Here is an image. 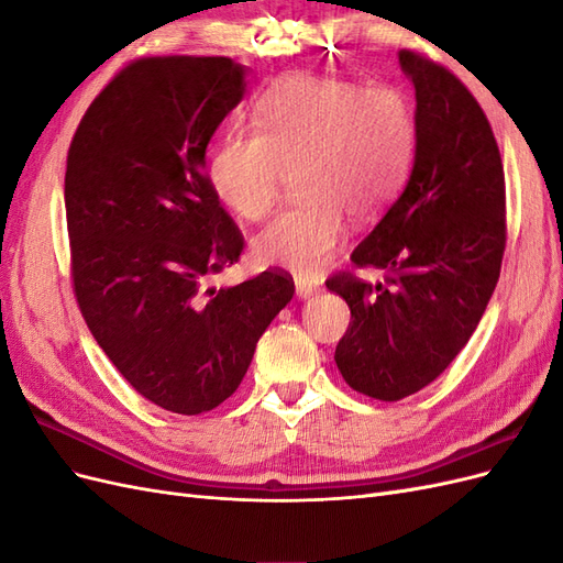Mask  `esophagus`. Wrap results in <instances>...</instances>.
Instances as JSON below:
<instances>
[{
  "instance_id": "34e87169",
  "label": "esophagus",
  "mask_w": 563,
  "mask_h": 563,
  "mask_svg": "<svg viewBox=\"0 0 563 563\" xmlns=\"http://www.w3.org/2000/svg\"><path fill=\"white\" fill-rule=\"evenodd\" d=\"M319 291V284H314L312 279H305V277H296V296L298 298H310Z\"/></svg>"
}]
</instances>
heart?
Instances as JSON below:
<instances>
[{"label":"heart","mask_w":563,"mask_h":563,"mask_svg":"<svg viewBox=\"0 0 563 563\" xmlns=\"http://www.w3.org/2000/svg\"><path fill=\"white\" fill-rule=\"evenodd\" d=\"M251 126L232 129L209 157L218 201L244 220L277 203L286 172L300 199L253 240L255 258L314 275L345 234V213L385 211L411 168L416 117L401 89L333 77H282L255 98Z\"/></svg>","instance_id":"b5f03b06"}]
</instances>
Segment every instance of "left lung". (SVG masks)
Instances as JSON below:
<instances>
[{
  "label": "left lung",
  "mask_w": 563,
  "mask_h": 563,
  "mask_svg": "<svg viewBox=\"0 0 563 563\" xmlns=\"http://www.w3.org/2000/svg\"><path fill=\"white\" fill-rule=\"evenodd\" d=\"M416 89L411 178L380 223L352 251L368 284L333 275L352 321L335 347L345 383L380 401L430 385L467 345L500 277L507 242L505 174L488 119L444 65L399 51Z\"/></svg>",
  "instance_id": "8db88e82"
}]
</instances>
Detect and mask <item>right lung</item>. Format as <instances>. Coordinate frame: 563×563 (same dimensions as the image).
I'll return each instance as SVG.
<instances>
[{
  "instance_id": "1",
  "label": "right lung",
  "mask_w": 563,
  "mask_h": 563,
  "mask_svg": "<svg viewBox=\"0 0 563 563\" xmlns=\"http://www.w3.org/2000/svg\"><path fill=\"white\" fill-rule=\"evenodd\" d=\"M244 91L246 67L225 56L141 58L96 96L67 152L81 317L131 387L180 416L240 387L296 291L282 269L209 286L244 249L207 176L211 135Z\"/></svg>"
}]
</instances>
